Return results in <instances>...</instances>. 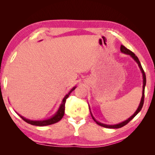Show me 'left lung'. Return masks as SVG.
I'll use <instances>...</instances> for the list:
<instances>
[{"mask_svg": "<svg viewBox=\"0 0 155 155\" xmlns=\"http://www.w3.org/2000/svg\"><path fill=\"white\" fill-rule=\"evenodd\" d=\"M120 51H121L122 53H124V54H128V55H130L132 58L135 60V62L137 63L138 64V66L140 68V69L141 70V73H142V76H143V90H142V96H141V101H140V105H139L137 109L136 110V111L134 113V114L133 115H131V116L129 117V118H128L127 120H126L125 121L122 122L121 123H119V124H114V125H109V124H103V123H101V122H99L97 121V120L94 118V116L92 115V114H91V112L90 111L91 113V117H92L93 120H94L96 122L97 124H98L100 126H101V127H104V128H121L122 127H124L126 124H127L128 122H129L131 120H132L133 117H134L136 115H137L139 112H140L141 108H142L143 107V101H144V91H145V86H146V74H145V72H144L143 70L142 67H141V63L140 61V60L137 58V57L135 55V54L133 53L132 51H130V50L127 49L126 48L125 46H124L123 45H121L120 46ZM89 108H90V107L89 106Z\"/></svg>", "mask_w": 155, "mask_h": 155, "instance_id": "left-lung-1", "label": "left lung"}]
</instances>
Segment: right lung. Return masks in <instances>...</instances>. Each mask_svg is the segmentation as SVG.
Listing matches in <instances>:
<instances>
[{"mask_svg":"<svg viewBox=\"0 0 155 155\" xmlns=\"http://www.w3.org/2000/svg\"><path fill=\"white\" fill-rule=\"evenodd\" d=\"M77 87L76 86H74V87L72 89H71L69 92H68L66 95L64 96V98H63L62 102L60 106L59 107L58 110H57V112L54 114L50 118L46 119V120H31L29 119L26 118V117L22 116L20 114L18 115L22 118L24 121H25L26 122L28 123L31 125H34V126H39V127H44V126H48V125H51V124H53L54 123L58 122L59 121H60L62 119V117H64V112H65V101H66V99L69 97L70 93L72 92V91H74L75 90V88Z\"/></svg>","mask_w":155,"mask_h":155,"instance_id":"1","label":"right lung"}]
</instances>
